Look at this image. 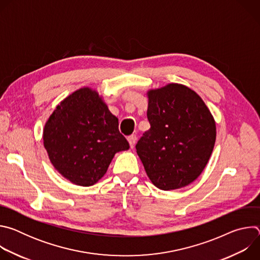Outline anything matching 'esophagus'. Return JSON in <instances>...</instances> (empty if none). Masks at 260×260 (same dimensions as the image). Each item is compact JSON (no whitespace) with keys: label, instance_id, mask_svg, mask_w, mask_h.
<instances>
[{"label":"esophagus","instance_id":"34e87169","mask_svg":"<svg viewBox=\"0 0 260 260\" xmlns=\"http://www.w3.org/2000/svg\"><path fill=\"white\" fill-rule=\"evenodd\" d=\"M127 141H128V143H129L131 147L133 148V147L135 146L136 142H137V137H136V135H132V136H129V137L127 138Z\"/></svg>","mask_w":260,"mask_h":260}]
</instances>
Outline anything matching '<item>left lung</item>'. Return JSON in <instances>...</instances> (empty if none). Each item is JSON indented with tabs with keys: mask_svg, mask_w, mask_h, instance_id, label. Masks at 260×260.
<instances>
[{
	"mask_svg": "<svg viewBox=\"0 0 260 260\" xmlns=\"http://www.w3.org/2000/svg\"><path fill=\"white\" fill-rule=\"evenodd\" d=\"M150 129L136 145L146 174L161 190L187 186L205 170L216 123L202 98L183 84L147 91Z\"/></svg>",
	"mask_w": 260,
	"mask_h": 260,
	"instance_id": "8db88e82",
	"label": "left lung"
}]
</instances>
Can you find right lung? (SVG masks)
Masks as SVG:
<instances>
[{"label":"right lung","instance_id":"add662e5","mask_svg":"<svg viewBox=\"0 0 260 260\" xmlns=\"http://www.w3.org/2000/svg\"><path fill=\"white\" fill-rule=\"evenodd\" d=\"M43 144L54 169L84 187L103 178L115 153L129 148L118 118L89 87L74 91L55 108L45 123Z\"/></svg>","mask_w":260,"mask_h":260}]
</instances>
